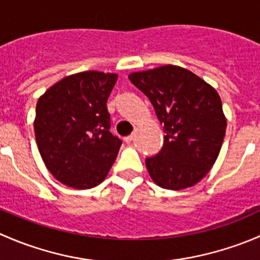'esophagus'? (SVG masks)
Listing matches in <instances>:
<instances>
[{
  "mask_svg": "<svg viewBox=\"0 0 260 260\" xmlns=\"http://www.w3.org/2000/svg\"><path fill=\"white\" fill-rule=\"evenodd\" d=\"M133 141V135L131 136H127V137H124V142L125 143H131Z\"/></svg>",
  "mask_w": 260,
  "mask_h": 260,
  "instance_id": "34e87169",
  "label": "esophagus"
}]
</instances>
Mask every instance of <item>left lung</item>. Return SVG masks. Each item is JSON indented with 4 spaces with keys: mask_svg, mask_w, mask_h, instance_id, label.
Returning a JSON list of instances; mask_svg holds the SVG:
<instances>
[{
    "mask_svg": "<svg viewBox=\"0 0 260 260\" xmlns=\"http://www.w3.org/2000/svg\"><path fill=\"white\" fill-rule=\"evenodd\" d=\"M164 124L161 151L146 158L159 187L181 190L206 176L219 156L226 119L217 91L190 70L164 65L128 75Z\"/></svg>",
    "mask_w": 260,
    "mask_h": 260,
    "instance_id": "obj_1",
    "label": "left lung"
}]
</instances>
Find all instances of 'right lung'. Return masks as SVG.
<instances>
[{"mask_svg": "<svg viewBox=\"0 0 260 260\" xmlns=\"http://www.w3.org/2000/svg\"><path fill=\"white\" fill-rule=\"evenodd\" d=\"M117 74L83 72L49 88L36 104V143L57 181L91 188L108 175L122 141L113 136L107 101Z\"/></svg>", "mask_w": 260, "mask_h": 260, "instance_id": "add662e5", "label": "right lung"}]
</instances>
